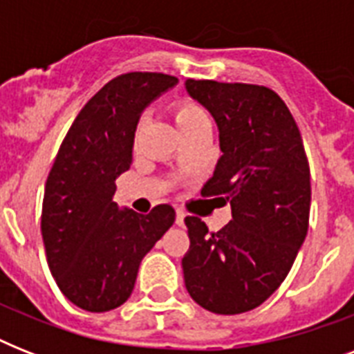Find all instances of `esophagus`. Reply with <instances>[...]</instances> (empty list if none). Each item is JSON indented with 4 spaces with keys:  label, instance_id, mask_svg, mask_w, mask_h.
Here are the masks:
<instances>
[{
    "label": "esophagus",
    "instance_id": "1",
    "mask_svg": "<svg viewBox=\"0 0 354 354\" xmlns=\"http://www.w3.org/2000/svg\"><path fill=\"white\" fill-rule=\"evenodd\" d=\"M183 218H185V211L178 207V209H176V224H178V226H182Z\"/></svg>",
    "mask_w": 354,
    "mask_h": 354
}]
</instances>
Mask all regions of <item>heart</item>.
Here are the masks:
<instances>
[{"instance_id":"1","label":"heart","mask_w":354,"mask_h":354,"mask_svg":"<svg viewBox=\"0 0 354 354\" xmlns=\"http://www.w3.org/2000/svg\"><path fill=\"white\" fill-rule=\"evenodd\" d=\"M171 112H172V119H174V122H176L178 130L182 132V136L193 132V130H196V128L209 124L204 110H202L196 102L191 101V99H180V101H176L174 104H172ZM139 127H141V122H139ZM138 133H139V128H138Z\"/></svg>"}]
</instances>
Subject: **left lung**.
Wrapping results in <instances>:
<instances>
[{
  "instance_id": "left-lung-1",
  "label": "left lung",
  "mask_w": 354,
  "mask_h": 354,
  "mask_svg": "<svg viewBox=\"0 0 354 354\" xmlns=\"http://www.w3.org/2000/svg\"><path fill=\"white\" fill-rule=\"evenodd\" d=\"M185 88L221 132L222 156L202 194L226 196L233 216L221 232L185 216V288L209 313H248L279 288L307 236L310 169L301 133L266 86L191 79Z\"/></svg>"
}]
</instances>
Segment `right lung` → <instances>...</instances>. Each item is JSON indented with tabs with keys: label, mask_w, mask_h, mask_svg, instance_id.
<instances>
[{
	"label": "right lung",
	"mask_w": 354,
	"mask_h": 354,
	"mask_svg": "<svg viewBox=\"0 0 354 354\" xmlns=\"http://www.w3.org/2000/svg\"><path fill=\"white\" fill-rule=\"evenodd\" d=\"M176 82L149 71L110 80L80 110L49 171L41 204L47 264L64 296L88 313L127 301L141 259L174 224L172 205L138 215L119 209L113 193L132 165L143 108Z\"/></svg>",
	"instance_id": "1"
}]
</instances>
